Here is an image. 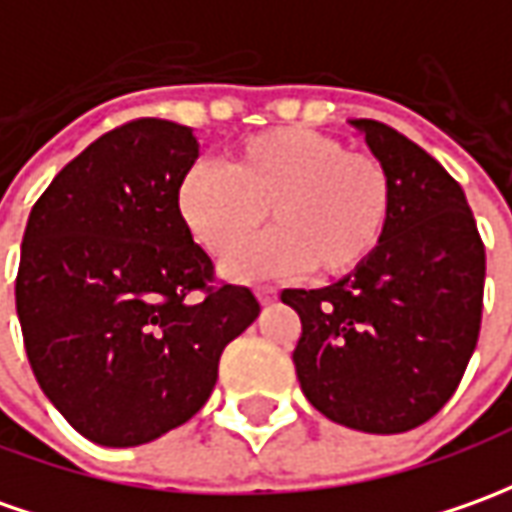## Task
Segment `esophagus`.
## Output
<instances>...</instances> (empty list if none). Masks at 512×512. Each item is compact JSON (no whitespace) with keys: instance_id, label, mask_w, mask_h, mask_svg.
<instances>
[{"instance_id":"34e87169","label":"esophagus","mask_w":512,"mask_h":512,"mask_svg":"<svg viewBox=\"0 0 512 512\" xmlns=\"http://www.w3.org/2000/svg\"><path fill=\"white\" fill-rule=\"evenodd\" d=\"M257 300L263 302V305H271V302H277V288H257Z\"/></svg>"}]
</instances>
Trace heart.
<instances>
[{"instance_id": "1", "label": "heart", "mask_w": 512, "mask_h": 512, "mask_svg": "<svg viewBox=\"0 0 512 512\" xmlns=\"http://www.w3.org/2000/svg\"><path fill=\"white\" fill-rule=\"evenodd\" d=\"M395 190L387 165L311 128H271L235 145L221 168L193 165L176 184V215L207 255L227 260L262 226L274 230L229 260V277L314 271L342 280L387 238Z\"/></svg>"}]
</instances>
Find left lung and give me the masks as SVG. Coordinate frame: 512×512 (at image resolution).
<instances>
[{"label": "left lung", "instance_id": "obj_1", "mask_svg": "<svg viewBox=\"0 0 512 512\" xmlns=\"http://www.w3.org/2000/svg\"><path fill=\"white\" fill-rule=\"evenodd\" d=\"M387 165L395 207L370 263L325 288H285L300 314L297 378L314 409L367 434L426 423L471 361L485 288V246L462 187L412 139L350 120Z\"/></svg>", "mask_w": 512, "mask_h": 512}]
</instances>
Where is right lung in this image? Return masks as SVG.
Returning a JSON list of instances; mask_svg holds the SVG:
<instances>
[{"mask_svg":"<svg viewBox=\"0 0 512 512\" xmlns=\"http://www.w3.org/2000/svg\"><path fill=\"white\" fill-rule=\"evenodd\" d=\"M193 128L134 120L66 165L27 218L16 314L38 387L97 446L131 448L207 403L221 353L260 314L176 215ZM193 290H204L196 301Z\"/></svg>","mask_w":512,"mask_h":512,"instance_id":"add662e5","label":"right lung"}]
</instances>
